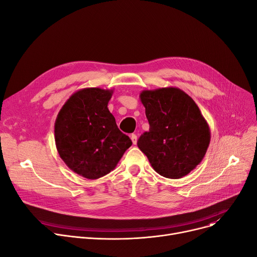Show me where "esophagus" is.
<instances>
[{"label":"esophagus","instance_id":"obj_1","mask_svg":"<svg viewBox=\"0 0 257 257\" xmlns=\"http://www.w3.org/2000/svg\"><path fill=\"white\" fill-rule=\"evenodd\" d=\"M131 141H132V143H133V145H137V143H138V137H137V134H131Z\"/></svg>","mask_w":257,"mask_h":257}]
</instances>
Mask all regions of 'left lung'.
<instances>
[{
    "mask_svg": "<svg viewBox=\"0 0 257 257\" xmlns=\"http://www.w3.org/2000/svg\"><path fill=\"white\" fill-rule=\"evenodd\" d=\"M150 129L138 142L152 168L161 176L179 179L204 158L210 129L195 101L177 87L143 90Z\"/></svg>",
    "mask_w": 257,
    "mask_h": 257,
    "instance_id": "1",
    "label": "left lung"
}]
</instances>
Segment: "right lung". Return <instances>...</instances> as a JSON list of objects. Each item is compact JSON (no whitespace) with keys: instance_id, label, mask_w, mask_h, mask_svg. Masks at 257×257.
Here are the masks:
<instances>
[{"instance_id":"add662e5","label":"right lung","mask_w":257,"mask_h":257,"mask_svg":"<svg viewBox=\"0 0 257 257\" xmlns=\"http://www.w3.org/2000/svg\"><path fill=\"white\" fill-rule=\"evenodd\" d=\"M112 89H79L64 103L55 120V144L60 158L87 179L110 173L132 145L108 109Z\"/></svg>"}]
</instances>
